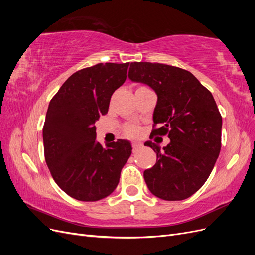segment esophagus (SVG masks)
I'll return each mask as SVG.
<instances>
[{
	"instance_id": "1",
	"label": "esophagus",
	"mask_w": 255,
	"mask_h": 255,
	"mask_svg": "<svg viewBox=\"0 0 255 255\" xmlns=\"http://www.w3.org/2000/svg\"><path fill=\"white\" fill-rule=\"evenodd\" d=\"M142 148V145L140 143H137V142H134L132 143V149H133V153H136L139 151L140 149Z\"/></svg>"
}]
</instances>
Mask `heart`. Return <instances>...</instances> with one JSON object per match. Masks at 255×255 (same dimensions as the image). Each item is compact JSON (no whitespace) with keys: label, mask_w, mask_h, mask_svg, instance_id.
Returning <instances> with one entry per match:
<instances>
[{"label":"heart","mask_w":255,"mask_h":255,"mask_svg":"<svg viewBox=\"0 0 255 255\" xmlns=\"http://www.w3.org/2000/svg\"><path fill=\"white\" fill-rule=\"evenodd\" d=\"M144 88H146V87L140 86V87L137 88L136 91L144 89ZM122 132H123V135L128 137V138H136L138 136H140V134L142 132V128L140 126H138V125H127V126L123 127Z\"/></svg>","instance_id":"heart-1"}]
</instances>
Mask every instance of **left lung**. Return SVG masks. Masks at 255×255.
<instances>
[{
    "instance_id": "left-lung-1",
    "label": "left lung",
    "mask_w": 255,
    "mask_h": 255,
    "mask_svg": "<svg viewBox=\"0 0 255 255\" xmlns=\"http://www.w3.org/2000/svg\"><path fill=\"white\" fill-rule=\"evenodd\" d=\"M128 78L155 90L152 134L170 138L163 149L144 143L157 156L155 165L143 172L146 186L167 201L187 199L203 186L221 149L222 117L214 97L194 74L179 67L135 61Z\"/></svg>"
}]
</instances>
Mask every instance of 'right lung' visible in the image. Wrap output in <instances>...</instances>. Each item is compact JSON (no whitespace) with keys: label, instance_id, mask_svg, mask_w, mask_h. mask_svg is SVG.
I'll return each instance as SVG.
<instances>
[{"label":"right lung","instance_id":"obj_1","mask_svg":"<svg viewBox=\"0 0 255 255\" xmlns=\"http://www.w3.org/2000/svg\"><path fill=\"white\" fill-rule=\"evenodd\" d=\"M128 66L101 63L76 71L49 104L42 129L45 163L58 186L80 201L110 196L132 153L130 143L121 139L104 148L95 126L126 82Z\"/></svg>","mask_w":255,"mask_h":255}]
</instances>
